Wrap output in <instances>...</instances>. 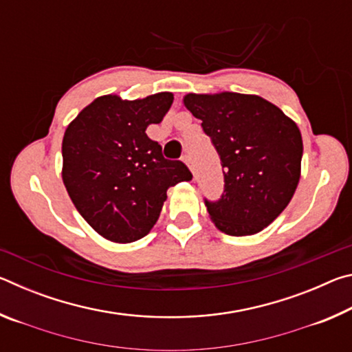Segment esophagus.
Listing matches in <instances>:
<instances>
[{
  "mask_svg": "<svg viewBox=\"0 0 352 352\" xmlns=\"http://www.w3.org/2000/svg\"><path fill=\"white\" fill-rule=\"evenodd\" d=\"M182 160H183V163L186 164L190 170H192V158H190V155H188V153L183 155Z\"/></svg>",
  "mask_w": 352,
  "mask_h": 352,
  "instance_id": "34e87169",
  "label": "esophagus"
}]
</instances>
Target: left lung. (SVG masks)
<instances>
[{"label": "left lung", "mask_w": 352, "mask_h": 352, "mask_svg": "<svg viewBox=\"0 0 352 352\" xmlns=\"http://www.w3.org/2000/svg\"><path fill=\"white\" fill-rule=\"evenodd\" d=\"M183 102L201 121L223 168L222 197L205 200L214 225L230 236L259 233L285 210L300 182V129L256 94L189 93Z\"/></svg>", "instance_id": "1"}]
</instances>
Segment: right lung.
I'll return each instance as SVG.
<instances>
[{
    "mask_svg": "<svg viewBox=\"0 0 352 352\" xmlns=\"http://www.w3.org/2000/svg\"><path fill=\"white\" fill-rule=\"evenodd\" d=\"M174 94L124 100L94 99L65 130L62 178L76 210L105 239L144 237L157 223L168 189L192 178L186 164L170 162L146 135L169 111Z\"/></svg>",
    "mask_w": 352,
    "mask_h": 352,
    "instance_id": "right-lung-1",
    "label": "right lung"
}]
</instances>
